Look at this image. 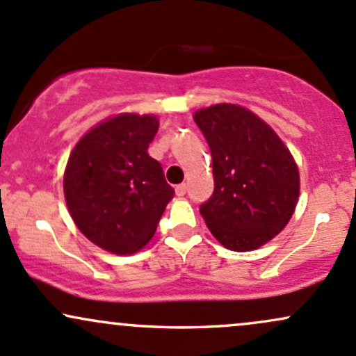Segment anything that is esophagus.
<instances>
[{
	"mask_svg": "<svg viewBox=\"0 0 356 356\" xmlns=\"http://www.w3.org/2000/svg\"><path fill=\"white\" fill-rule=\"evenodd\" d=\"M175 192H177L178 197H183V195L186 193V185H185V183H179V185H177Z\"/></svg>",
	"mask_w": 356,
	"mask_h": 356,
	"instance_id": "obj_1",
	"label": "esophagus"
}]
</instances>
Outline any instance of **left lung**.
Listing matches in <instances>:
<instances>
[{"instance_id": "8db88e82", "label": "left lung", "mask_w": 356, "mask_h": 356, "mask_svg": "<svg viewBox=\"0 0 356 356\" xmlns=\"http://www.w3.org/2000/svg\"><path fill=\"white\" fill-rule=\"evenodd\" d=\"M212 156L213 192L200 213L232 251L256 250L285 227L299 198V170L280 137L231 103L193 115Z\"/></svg>"}]
</instances>
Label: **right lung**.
Segmentation results:
<instances>
[{
  "mask_svg": "<svg viewBox=\"0 0 356 356\" xmlns=\"http://www.w3.org/2000/svg\"><path fill=\"white\" fill-rule=\"evenodd\" d=\"M159 122L125 113L97 125L72 149L64 195L79 231L110 253H136L154 234L175 190L147 154Z\"/></svg>",
  "mask_w": 356,
  "mask_h": 356,
  "instance_id": "add662e5",
  "label": "right lung"
}]
</instances>
